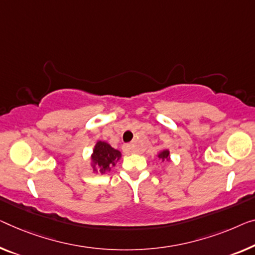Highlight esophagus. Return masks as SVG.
<instances>
[{"label": "esophagus", "mask_w": 255, "mask_h": 255, "mask_svg": "<svg viewBox=\"0 0 255 255\" xmlns=\"http://www.w3.org/2000/svg\"><path fill=\"white\" fill-rule=\"evenodd\" d=\"M123 150H124L125 153H127V154L132 153V152H135V149H134V147H132L131 144H124Z\"/></svg>", "instance_id": "34e87169"}]
</instances>
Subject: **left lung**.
<instances>
[{
    "label": "left lung",
    "instance_id": "8db88e82",
    "mask_svg": "<svg viewBox=\"0 0 255 255\" xmlns=\"http://www.w3.org/2000/svg\"><path fill=\"white\" fill-rule=\"evenodd\" d=\"M158 157L160 158V159H162V160H166V159H168V157H169V152H168V150L162 151L161 153H159Z\"/></svg>",
    "mask_w": 255,
    "mask_h": 255
}]
</instances>
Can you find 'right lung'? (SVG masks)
I'll use <instances>...</instances> for the list:
<instances>
[{
	"instance_id": "1",
	"label": "right lung",
	"mask_w": 255,
	"mask_h": 255,
	"mask_svg": "<svg viewBox=\"0 0 255 255\" xmlns=\"http://www.w3.org/2000/svg\"><path fill=\"white\" fill-rule=\"evenodd\" d=\"M120 157V151L113 149L108 143L98 142L95 146L91 159H93L94 166L96 165L101 173H105L106 170L111 169V166L116 165V161L119 160Z\"/></svg>"
}]
</instances>
